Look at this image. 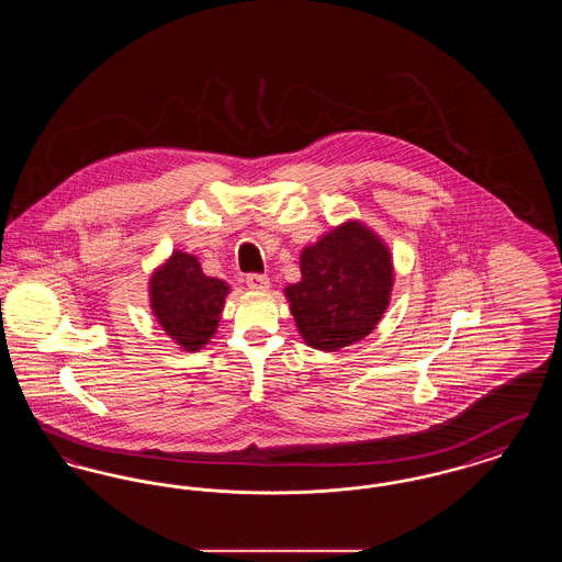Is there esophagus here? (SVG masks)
<instances>
[{"instance_id":"1","label":"esophagus","mask_w":562,"mask_h":562,"mask_svg":"<svg viewBox=\"0 0 562 562\" xmlns=\"http://www.w3.org/2000/svg\"><path fill=\"white\" fill-rule=\"evenodd\" d=\"M246 286L252 291H268L269 278L266 273H248L246 276Z\"/></svg>"}]
</instances>
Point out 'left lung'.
Instances as JSON below:
<instances>
[{"mask_svg": "<svg viewBox=\"0 0 562 562\" xmlns=\"http://www.w3.org/2000/svg\"><path fill=\"white\" fill-rule=\"evenodd\" d=\"M392 278L390 250L356 221L305 248L301 282L286 289L305 344L337 351L364 339L387 307Z\"/></svg>", "mask_w": 562, "mask_h": 562, "instance_id": "left-lung-1", "label": "left lung"}]
</instances>
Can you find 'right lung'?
Listing matches in <instances>:
<instances>
[{"label": "right lung", "mask_w": 562, "mask_h": 562, "mask_svg": "<svg viewBox=\"0 0 562 562\" xmlns=\"http://www.w3.org/2000/svg\"><path fill=\"white\" fill-rule=\"evenodd\" d=\"M227 284L204 276L198 259L175 252L151 278V310L161 328L186 351H198L214 335Z\"/></svg>", "instance_id": "right-lung-1"}]
</instances>
